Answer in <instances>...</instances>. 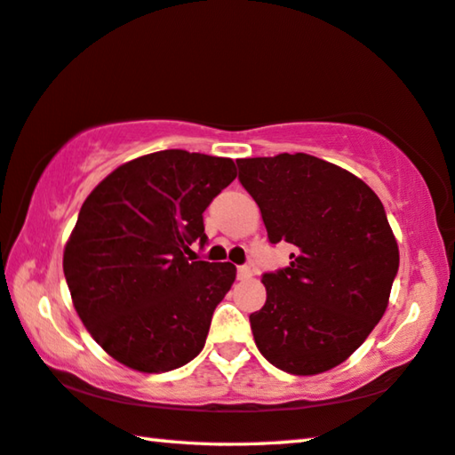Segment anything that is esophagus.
Wrapping results in <instances>:
<instances>
[{
  "instance_id": "obj_1",
  "label": "esophagus",
  "mask_w": 455,
  "mask_h": 455,
  "mask_svg": "<svg viewBox=\"0 0 455 455\" xmlns=\"http://www.w3.org/2000/svg\"><path fill=\"white\" fill-rule=\"evenodd\" d=\"M236 276H238V280H246V278H251L252 276V270H251V267H238L236 268Z\"/></svg>"
}]
</instances>
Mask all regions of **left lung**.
Masks as SVG:
<instances>
[{
	"label": "left lung",
	"mask_w": 455,
	"mask_h": 455,
	"mask_svg": "<svg viewBox=\"0 0 455 455\" xmlns=\"http://www.w3.org/2000/svg\"><path fill=\"white\" fill-rule=\"evenodd\" d=\"M268 241L294 246L291 264L264 272L267 302L251 314L254 342L296 376L350 356L384 316L400 252L382 201L356 175L296 153L238 159Z\"/></svg>",
	"instance_id": "8db88e82"
}]
</instances>
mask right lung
<instances>
[{"instance_id": "obj_1", "label": "right lung", "mask_w": 455, "mask_h": 455, "mask_svg": "<svg viewBox=\"0 0 455 455\" xmlns=\"http://www.w3.org/2000/svg\"><path fill=\"white\" fill-rule=\"evenodd\" d=\"M235 177L233 159L169 148L121 164L81 206L65 280L89 334L121 364L156 374L199 356L236 268L195 260L191 244L204 246L203 212Z\"/></svg>"}]
</instances>
